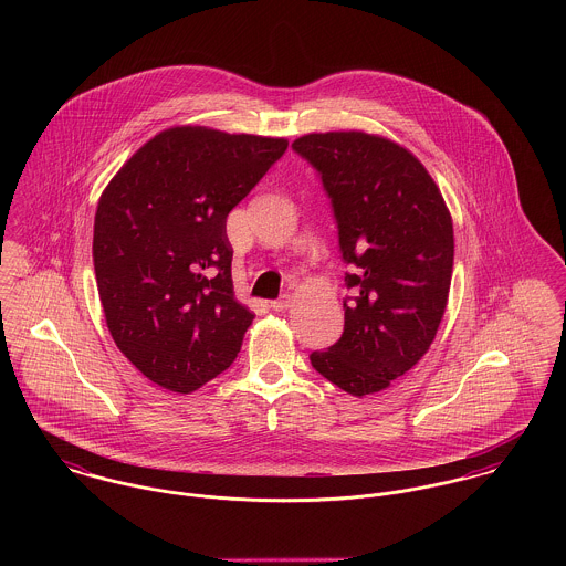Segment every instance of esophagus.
Instances as JSON below:
<instances>
[{"label": "esophagus", "instance_id": "obj_1", "mask_svg": "<svg viewBox=\"0 0 566 566\" xmlns=\"http://www.w3.org/2000/svg\"><path fill=\"white\" fill-rule=\"evenodd\" d=\"M270 307H272V312H285V310H290V307H292V294H283L281 298L272 301Z\"/></svg>", "mask_w": 566, "mask_h": 566}]
</instances>
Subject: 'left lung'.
I'll return each instance as SVG.
<instances>
[{"instance_id": "8db88e82", "label": "left lung", "mask_w": 566, "mask_h": 566, "mask_svg": "<svg viewBox=\"0 0 566 566\" xmlns=\"http://www.w3.org/2000/svg\"><path fill=\"white\" fill-rule=\"evenodd\" d=\"M323 176L339 248L353 272L344 333L312 366L353 397L377 395L429 350L453 274V220L427 167L401 144L364 130L298 137Z\"/></svg>"}]
</instances>
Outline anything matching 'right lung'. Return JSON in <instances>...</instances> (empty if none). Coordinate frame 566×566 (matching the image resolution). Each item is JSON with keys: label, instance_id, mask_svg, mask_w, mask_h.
I'll list each match as a JSON object with an SVG mask.
<instances>
[{"label": "right lung", "instance_id": "add662e5", "mask_svg": "<svg viewBox=\"0 0 566 566\" xmlns=\"http://www.w3.org/2000/svg\"><path fill=\"white\" fill-rule=\"evenodd\" d=\"M285 150V137L171 126L104 187L93 265L106 326L165 390L191 395L235 361L254 314L233 292L227 218Z\"/></svg>", "mask_w": 566, "mask_h": 566}]
</instances>
